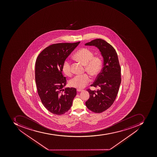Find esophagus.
Masks as SVG:
<instances>
[{
    "label": "esophagus",
    "mask_w": 157,
    "mask_h": 157,
    "mask_svg": "<svg viewBox=\"0 0 157 157\" xmlns=\"http://www.w3.org/2000/svg\"><path fill=\"white\" fill-rule=\"evenodd\" d=\"M83 90H82V89H77V91H79V92H80V91H81Z\"/></svg>",
    "instance_id": "esophagus-1"
}]
</instances>
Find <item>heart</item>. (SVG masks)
Masks as SVG:
<instances>
[{
	"label": "heart",
	"mask_w": 157,
	"mask_h": 157,
	"mask_svg": "<svg viewBox=\"0 0 157 157\" xmlns=\"http://www.w3.org/2000/svg\"><path fill=\"white\" fill-rule=\"evenodd\" d=\"M76 60L85 66V71L91 76L96 77L101 71L102 67V60L99 56H94V53L86 48H82L77 51L73 56ZM63 73L67 76L71 75V63L69 60H66L62 66ZM90 78L87 74L76 75L69 81V85L72 87L82 89L85 87L90 82Z\"/></svg>",
	"instance_id": "obj_1"
}]
</instances>
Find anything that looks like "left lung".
I'll list each match as a JSON object with an SVG mask.
<instances>
[{
	"label": "left lung",
	"mask_w": 157,
	"mask_h": 157,
	"mask_svg": "<svg viewBox=\"0 0 157 157\" xmlns=\"http://www.w3.org/2000/svg\"><path fill=\"white\" fill-rule=\"evenodd\" d=\"M85 45L96 47L103 58L102 71L91 85L100 89L96 91L87 90L90 98L86 102L90 111L100 113L109 108L116 99L121 81V66L116 50L105 40L95 39Z\"/></svg>",
	"instance_id": "left-lung-1"
}]
</instances>
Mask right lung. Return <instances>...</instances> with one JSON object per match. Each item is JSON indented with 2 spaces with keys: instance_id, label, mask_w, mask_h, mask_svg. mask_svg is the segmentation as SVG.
I'll use <instances>...</instances> for the list:
<instances>
[{
  "instance_id": "obj_1",
  "label": "right lung",
  "mask_w": 157,
  "mask_h": 157,
  "mask_svg": "<svg viewBox=\"0 0 157 157\" xmlns=\"http://www.w3.org/2000/svg\"><path fill=\"white\" fill-rule=\"evenodd\" d=\"M80 43L53 44L41 51L36 61L38 94L45 108L53 114L66 113L76 95L75 88L63 89L67 80L62 74V66Z\"/></svg>"
}]
</instances>
